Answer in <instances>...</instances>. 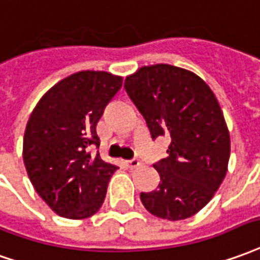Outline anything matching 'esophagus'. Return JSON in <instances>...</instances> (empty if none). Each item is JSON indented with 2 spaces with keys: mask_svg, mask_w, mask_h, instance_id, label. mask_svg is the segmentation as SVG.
Segmentation results:
<instances>
[{
  "mask_svg": "<svg viewBox=\"0 0 260 260\" xmlns=\"http://www.w3.org/2000/svg\"><path fill=\"white\" fill-rule=\"evenodd\" d=\"M141 165V160L139 159H136V157H134V159H131V160H126V166L129 169H135L138 168Z\"/></svg>",
  "mask_w": 260,
  "mask_h": 260,
  "instance_id": "34e87169",
  "label": "esophagus"
}]
</instances>
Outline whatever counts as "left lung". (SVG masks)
Instances as JSON below:
<instances>
[{
	"label": "left lung",
	"mask_w": 260,
	"mask_h": 260,
	"mask_svg": "<svg viewBox=\"0 0 260 260\" xmlns=\"http://www.w3.org/2000/svg\"><path fill=\"white\" fill-rule=\"evenodd\" d=\"M124 87L152 139L170 138L168 157L153 165L159 186L141 193L142 204L170 221L197 214L221 186L231 152L230 131L214 92L197 74L170 64L141 67L125 79Z\"/></svg>",
	"instance_id": "8db88e82"
}]
</instances>
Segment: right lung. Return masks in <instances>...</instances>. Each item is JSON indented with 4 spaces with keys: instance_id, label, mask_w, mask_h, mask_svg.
<instances>
[{
    "instance_id": "right-lung-1",
    "label": "right lung",
    "mask_w": 260,
    "mask_h": 260,
    "mask_svg": "<svg viewBox=\"0 0 260 260\" xmlns=\"http://www.w3.org/2000/svg\"><path fill=\"white\" fill-rule=\"evenodd\" d=\"M122 87L107 72H79L39 100L23 135V163L36 193L57 215L88 218L99 211L117 170L90 148L100 146L97 122Z\"/></svg>"
}]
</instances>
